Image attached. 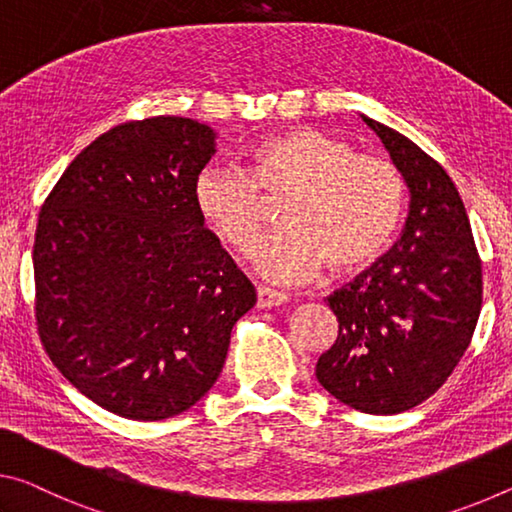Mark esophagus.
Here are the masks:
<instances>
[{"label":"esophagus","mask_w":512,"mask_h":512,"mask_svg":"<svg viewBox=\"0 0 512 512\" xmlns=\"http://www.w3.org/2000/svg\"><path fill=\"white\" fill-rule=\"evenodd\" d=\"M286 301H288V297L279 290H272V288H265V286L256 288V306L258 308H274V306L286 304Z\"/></svg>","instance_id":"34e87169"}]
</instances>
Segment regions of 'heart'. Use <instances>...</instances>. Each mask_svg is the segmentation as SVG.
<instances>
[{"label": "heart", "mask_w": 512, "mask_h": 512, "mask_svg": "<svg viewBox=\"0 0 512 512\" xmlns=\"http://www.w3.org/2000/svg\"><path fill=\"white\" fill-rule=\"evenodd\" d=\"M192 195L215 238L238 254L260 230L262 201L284 197L282 226L249 251L256 272L281 286L313 279L322 265L333 274L374 265L406 211V179L390 158L311 127L258 142L245 172L206 167Z\"/></svg>", "instance_id": "heart-1"}]
</instances>
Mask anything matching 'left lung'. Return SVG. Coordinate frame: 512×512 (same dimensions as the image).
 I'll return each mask as SVG.
<instances>
[{"mask_svg": "<svg viewBox=\"0 0 512 512\" xmlns=\"http://www.w3.org/2000/svg\"><path fill=\"white\" fill-rule=\"evenodd\" d=\"M404 174V233L370 270L326 297L338 338L315 374L360 413H404L435 395L472 342L483 304L481 256L454 181L399 131L363 115Z\"/></svg>", "mask_w": 512, "mask_h": 512, "instance_id": "1", "label": "left lung"}]
</instances>
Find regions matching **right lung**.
<instances>
[{
  "instance_id": "add662e5",
  "label": "right lung",
  "mask_w": 512,
  "mask_h": 512,
  "mask_svg": "<svg viewBox=\"0 0 512 512\" xmlns=\"http://www.w3.org/2000/svg\"><path fill=\"white\" fill-rule=\"evenodd\" d=\"M215 152L190 117L117 124L67 165L33 242L40 342L81 395L167 420L213 388L254 286L195 206Z\"/></svg>"
}]
</instances>
